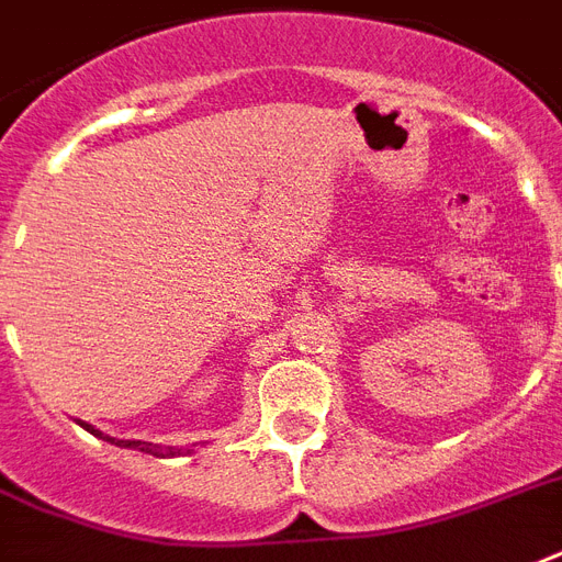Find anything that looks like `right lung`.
I'll return each mask as SVG.
<instances>
[{
  "label": "right lung",
  "mask_w": 562,
  "mask_h": 562,
  "mask_svg": "<svg viewBox=\"0 0 562 562\" xmlns=\"http://www.w3.org/2000/svg\"><path fill=\"white\" fill-rule=\"evenodd\" d=\"M78 426L87 428V431L99 437V440H108V443L122 446V449H136V452L157 454V458H178V454H192V446H157V443H145V440H116V437L104 435V431H99V428L90 426V423H83V419H78Z\"/></svg>",
  "instance_id": "obj_1"
}]
</instances>
